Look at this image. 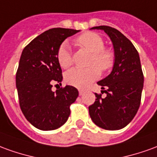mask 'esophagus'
<instances>
[{
    "mask_svg": "<svg viewBox=\"0 0 157 157\" xmlns=\"http://www.w3.org/2000/svg\"><path fill=\"white\" fill-rule=\"evenodd\" d=\"M84 94V91H82V90H79V95L80 96H82Z\"/></svg>",
    "mask_w": 157,
    "mask_h": 157,
    "instance_id": "1",
    "label": "esophagus"
}]
</instances>
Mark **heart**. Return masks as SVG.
Listing matches in <instances>:
<instances>
[{
  "instance_id": "1",
  "label": "heart",
  "mask_w": 157,
  "mask_h": 157,
  "mask_svg": "<svg viewBox=\"0 0 157 157\" xmlns=\"http://www.w3.org/2000/svg\"><path fill=\"white\" fill-rule=\"evenodd\" d=\"M75 42L80 47L85 48L92 53V57L88 63L91 67L86 69H71L65 74V81L71 86L83 89L86 88L91 82L98 78V69L101 71H107L112 68L115 57L111 51L105 49L104 40L96 33H84L75 39ZM57 59L60 66L63 69H67L71 65L72 57L71 48L66 41L60 45L58 49Z\"/></svg>"
}]
</instances>
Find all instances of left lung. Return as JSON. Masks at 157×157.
<instances>
[{
  "mask_svg": "<svg viewBox=\"0 0 157 157\" xmlns=\"http://www.w3.org/2000/svg\"><path fill=\"white\" fill-rule=\"evenodd\" d=\"M90 29L104 30L114 48V64L110 74L97 82L101 93L88 107L92 121L105 130H119L133 119L140 108L144 75L139 52L123 34L109 26H95ZM105 90H104V88Z\"/></svg>",
  "mask_w": 157,
  "mask_h": 157,
  "instance_id": "obj_1",
  "label": "left lung"
}]
</instances>
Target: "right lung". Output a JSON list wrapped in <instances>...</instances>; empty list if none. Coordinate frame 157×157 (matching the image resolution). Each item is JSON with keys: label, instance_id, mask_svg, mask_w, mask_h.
Here are the masks:
<instances>
[{"label": "right lung", "instance_id": "right-lung-1", "mask_svg": "<svg viewBox=\"0 0 157 157\" xmlns=\"http://www.w3.org/2000/svg\"><path fill=\"white\" fill-rule=\"evenodd\" d=\"M80 30L53 28L36 37L22 52L16 74V87L24 116L35 128L43 131L63 126L71 114L70 106L78 90L66 85L52 92L53 83L63 81L57 52L67 37ZM58 85V84H57Z\"/></svg>", "mask_w": 157, "mask_h": 157}]
</instances>
